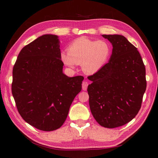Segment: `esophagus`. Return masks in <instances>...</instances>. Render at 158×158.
Instances as JSON below:
<instances>
[{"mask_svg":"<svg viewBox=\"0 0 158 158\" xmlns=\"http://www.w3.org/2000/svg\"><path fill=\"white\" fill-rule=\"evenodd\" d=\"M88 83L87 81H83L82 83V88L83 90H86L87 88H88Z\"/></svg>","mask_w":158,"mask_h":158,"instance_id":"esophagus-1","label":"esophagus"}]
</instances>
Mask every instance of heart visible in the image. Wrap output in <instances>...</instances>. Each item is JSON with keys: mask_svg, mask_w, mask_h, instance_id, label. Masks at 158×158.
I'll return each instance as SVG.
<instances>
[{"mask_svg": "<svg viewBox=\"0 0 158 158\" xmlns=\"http://www.w3.org/2000/svg\"><path fill=\"white\" fill-rule=\"evenodd\" d=\"M111 45L105 40L94 41L85 37L75 40L68 52L61 53L60 58L69 67L81 64L85 73L94 74L102 68L111 54Z\"/></svg>", "mask_w": 158, "mask_h": 158, "instance_id": "1", "label": "heart"}]
</instances>
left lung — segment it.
<instances>
[{
  "mask_svg": "<svg viewBox=\"0 0 158 158\" xmlns=\"http://www.w3.org/2000/svg\"><path fill=\"white\" fill-rule=\"evenodd\" d=\"M113 45L109 62L88 77L89 108L100 126L115 128L133 119L147 88L146 71L136 47L123 36L102 35Z\"/></svg>",
  "mask_w": 158,
  "mask_h": 158,
  "instance_id": "left-lung-1",
  "label": "left lung"
}]
</instances>
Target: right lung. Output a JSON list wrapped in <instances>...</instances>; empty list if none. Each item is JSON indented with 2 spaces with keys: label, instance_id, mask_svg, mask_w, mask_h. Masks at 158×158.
<instances>
[{
  "label": "right lung",
  "instance_id": "right-lung-1",
  "mask_svg": "<svg viewBox=\"0 0 158 158\" xmlns=\"http://www.w3.org/2000/svg\"><path fill=\"white\" fill-rule=\"evenodd\" d=\"M60 56L58 36L45 35L23 47L13 69L17 109L25 122L40 130L60 128L81 90L83 77L65 75Z\"/></svg>",
  "mask_w": 158,
  "mask_h": 158
}]
</instances>
